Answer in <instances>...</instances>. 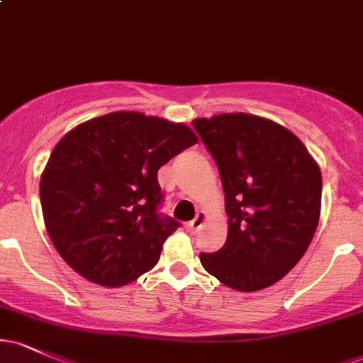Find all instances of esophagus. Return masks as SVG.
<instances>
[{"instance_id":"esophagus-1","label":"esophagus","mask_w":363,"mask_h":363,"mask_svg":"<svg viewBox=\"0 0 363 363\" xmlns=\"http://www.w3.org/2000/svg\"><path fill=\"white\" fill-rule=\"evenodd\" d=\"M205 222H206V215L201 211V213L196 215V218H193L189 223H187V228H189V232H193V234H196V232H198L199 228H203V225H205Z\"/></svg>"}]
</instances>
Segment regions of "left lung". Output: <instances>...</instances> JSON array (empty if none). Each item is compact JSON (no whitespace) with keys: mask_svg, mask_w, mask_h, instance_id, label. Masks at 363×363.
<instances>
[{"mask_svg":"<svg viewBox=\"0 0 363 363\" xmlns=\"http://www.w3.org/2000/svg\"><path fill=\"white\" fill-rule=\"evenodd\" d=\"M225 193L228 235L203 268L240 291L266 289L301 261L319 222L320 170L294 133L249 114L196 119Z\"/></svg>","mask_w":363,"mask_h":363,"instance_id":"left-lung-1","label":"left lung"}]
</instances>
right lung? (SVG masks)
Listing matches in <instances>:
<instances>
[{
	"label": "right lung",
	"mask_w": 363,
	"mask_h": 363,
	"mask_svg": "<svg viewBox=\"0 0 363 363\" xmlns=\"http://www.w3.org/2000/svg\"><path fill=\"white\" fill-rule=\"evenodd\" d=\"M196 141L184 124L140 112H112L62 136L40 179L45 228L62 259L104 286L150 272L181 227L160 211L157 172Z\"/></svg>",
	"instance_id": "1"
}]
</instances>
